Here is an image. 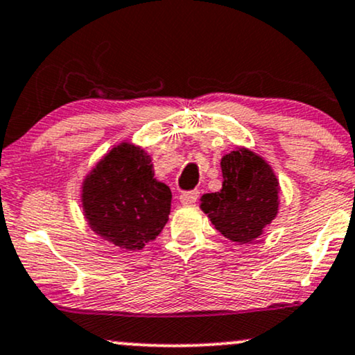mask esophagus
<instances>
[{"label":"esophagus","mask_w":355,"mask_h":355,"mask_svg":"<svg viewBox=\"0 0 355 355\" xmlns=\"http://www.w3.org/2000/svg\"><path fill=\"white\" fill-rule=\"evenodd\" d=\"M200 191L198 190H191V191H183L180 195V203L182 205H193L196 200H198Z\"/></svg>","instance_id":"obj_1"}]
</instances>
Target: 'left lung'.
Masks as SVG:
<instances>
[{"label": "left lung", "mask_w": 355, "mask_h": 355, "mask_svg": "<svg viewBox=\"0 0 355 355\" xmlns=\"http://www.w3.org/2000/svg\"><path fill=\"white\" fill-rule=\"evenodd\" d=\"M223 188L201 196L200 208L232 242H252L278 213V180L262 157L237 147L221 159Z\"/></svg>", "instance_id": "left-lung-1"}]
</instances>
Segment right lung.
<instances>
[{
    "label": "right lung",
    "mask_w": 355,
    "mask_h": 355,
    "mask_svg": "<svg viewBox=\"0 0 355 355\" xmlns=\"http://www.w3.org/2000/svg\"><path fill=\"white\" fill-rule=\"evenodd\" d=\"M172 191L154 178L150 155L131 142L114 146L85 177L82 206L98 236L141 250L168 221Z\"/></svg>",
    "instance_id": "add662e5"
}]
</instances>
